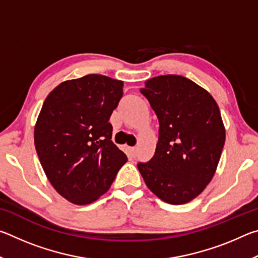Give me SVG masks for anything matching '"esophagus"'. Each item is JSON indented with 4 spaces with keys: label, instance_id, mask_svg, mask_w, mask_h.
<instances>
[{
    "label": "esophagus",
    "instance_id": "34e87169",
    "mask_svg": "<svg viewBox=\"0 0 258 258\" xmlns=\"http://www.w3.org/2000/svg\"><path fill=\"white\" fill-rule=\"evenodd\" d=\"M137 148H135V147H133V148H131V151H132V155L133 156H137Z\"/></svg>",
    "mask_w": 258,
    "mask_h": 258
}]
</instances>
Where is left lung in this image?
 Returning <instances> with one entry per match:
<instances>
[{"label":"left lung","instance_id":"obj_1","mask_svg":"<svg viewBox=\"0 0 258 258\" xmlns=\"http://www.w3.org/2000/svg\"><path fill=\"white\" fill-rule=\"evenodd\" d=\"M159 120L156 151L138 168L147 186L172 205L191 202L215 174L225 142L220 109L206 90L178 75L150 78L140 90Z\"/></svg>","mask_w":258,"mask_h":258}]
</instances>
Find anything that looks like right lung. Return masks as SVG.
<instances>
[{
	"label": "right lung",
	"instance_id": "right-lung-1",
	"mask_svg": "<svg viewBox=\"0 0 258 258\" xmlns=\"http://www.w3.org/2000/svg\"><path fill=\"white\" fill-rule=\"evenodd\" d=\"M123 82L90 74L47 95L34 131L35 148L59 195L87 205L106 194L127 157L111 141L112 111Z\"/></svg>",
	"mask_w": 258,
	"mask_h": 258
}]
</instances>
